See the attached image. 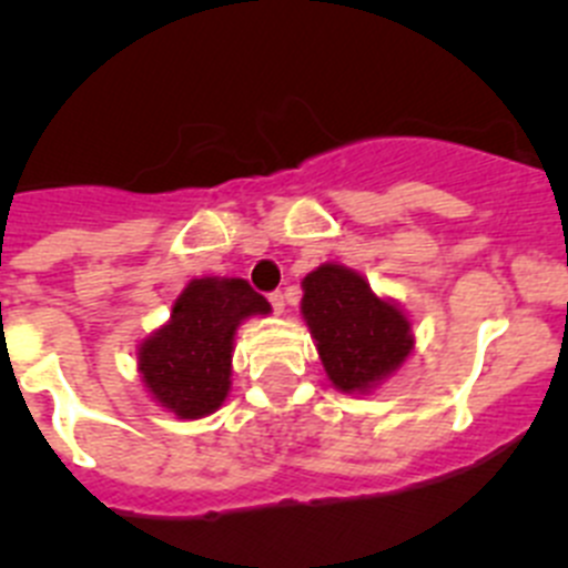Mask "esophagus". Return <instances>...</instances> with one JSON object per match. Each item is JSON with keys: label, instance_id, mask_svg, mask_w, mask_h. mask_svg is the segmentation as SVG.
I'll use <instances>...</instances> for the list:
<instances>
[{"label": "esophagus", "instance_id": "1", "mask_svg": "<svg viewBox=\"0 0 568 568\" xmlns=\"http://www.w3.org/2000/svg\"><path fill=\"white\" fill-rule=\"evenodd\" d=\"M268 302H272L274 314H283V308H285V296L280 294V291H274V294H268Z\"/></svg>", "mask_w": 568, "mask_h": 568}]
</instances>
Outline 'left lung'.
Here are the masks:
<instances>
[{
  "label": "left lung",
  "instance_id": "left-lung-1",
  "mask_svg": "<svg viewBox=\"0 0 568 568\" xmlns=\"http://www.w3.org/2000/svg\"><path fill=\"white\" fill-rule=\"evenodd\" d=\"M302 316L336 389H375L415 349L409 316L353 268L325 263L302 280Z\"/></svg>",
  "mask_w": 568,
  "mask_h": 568
}]
</instances>
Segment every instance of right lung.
<instances>
[{"instance_id":"right-lung-1","label":"right lung","mask_w":568,"mask_h":568,"mask_svg":"<svg viewBox=\"0 0 568 568\" xmlns=\"http://www.w3.org/2000/svg\"><path fill=\"white\" fill-rule=\"evenodd\" d=\"M266 314L272 305L246 280H190L173 302L171 322L153 331L136 353L148 395L179 420H199L221 409L232 386L237 325Z\"/></svg>"}]
</instances>
